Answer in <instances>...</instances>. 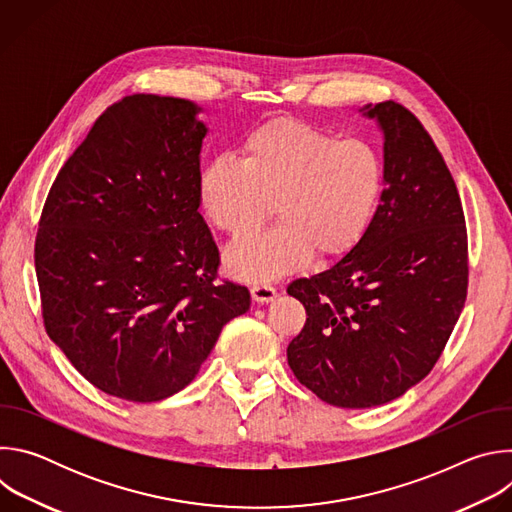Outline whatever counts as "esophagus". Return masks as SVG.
Here are the masks:
<instances>
[{"label": "esophagus", "mask_w": 512, "mask_h": 512, "mask_svg": "<svg viewBox=\"0 0 512 512\" xmlns=\"http://www.w3.org/2000/svg\"><path fill=\"white\" fill-rule=\"evenodd\" d=\"M251 298L257 304H269L277 298V289L267 283H255V285H251Z\"/></svg>", "instance_id": "34e87169"}]
</instances>
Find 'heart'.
<instances>
[{
    "mask_svg": "<svg viewBox=\"0 0 512 512\" xmlns=\"http://www.w3.org/2000/svg\"><path fill=\"white\" fill-rule=\"evenodd\" d=\"M383 160L364 139H338L312 125L277 119L251 131L241 160L216 158L198 178L208 221L233 239L277 225L229 247L227 269L267 283L312 255L334 259L369 231L383 194Z\"/></svg>",
    "mask_w": 512,
    "mask_h": 512,
    "instance_id": "obj_1",
    "label": "heart"
}]
</instances>
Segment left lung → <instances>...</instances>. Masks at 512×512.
<instances>
[{
	"mask_svg": "<svg viewBox=\"0 0 512 512\" xmlns=\"http://www.w3.org/2000/svg\"><path fill=\"white\" fill-rule=\"evenodd\" d=\"M362 111L385 135L373 223L330 269L287 285L308 316L287 346L289 369L344 409L389 403L427 377L468 294L464 210L440 150L403 105Z\"/></svg>",
	"mask_w": 512,
	"mask_h": 512,
	"instance_id": "obj_1",
	"label": "left lung"
}]
</instances>
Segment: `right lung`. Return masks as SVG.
<instances>
[{
  "label": "right lung",
  "instance_id": "add662e5",
  "mask_svg": "<svg viewBox=\"0 0 512 512\" xmlns=\"http://www.w3.org/2000/svg\"><path fill=\"white\" fill-rule=\"evenodd\" d=\"M192 101L129 95L107 107L60 168L34 261L48 336L91 385L154 403L182 391L245 285L221 281L198 212L206 125Z\"/></svg>",
  "mask_w": 512,
  "mask_h": 512
}]
</instances>
